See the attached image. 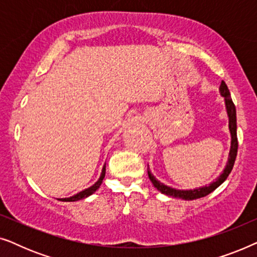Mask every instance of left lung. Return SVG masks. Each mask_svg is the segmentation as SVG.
Returning a JSON list of instances; mask_svg holds the SVG:
<instances>
[{"label":"left lung","mask_w":257,"mask_h":257,"mask_svg":"<svg viewBox=\"0 0 257 257\" xmlns=\"http://www.w3.org/2000/svg\"><path fill=\"white\" fill-rule=\"evenodd\" d=\"M219 91H220L221 96L224 98V105H226L228 120H229V132H230V137H231L229 157H228L226 167H224L222 173L217 177V179H215V181L210 182L209 185L202 186V187L194 188V189H175V188H172V187H170V186L165 185V184H163V182H160L159 180H158V179L152 174V172L150 171L149 165H147V173H149L150 180L152 181L154 187H156L159 192L163 193V194L172 196V198L182 199V200H195V199L203 198V196L208 195L209 193L215 191V189L219 187V186L222 184L224 180H226V179L228 178V175H229V173L231 172V170H233L235 159H236L237 146H238L237 136H236V108H235V105L230 98L229 90H228L226 83H224L223 80L221 82Z\"/></svg>","instance_id":"left-lung-1"}]
</instances>
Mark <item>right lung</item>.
Listing matches in <instances>:
<instances>
[{
  "label": "right lung",
  "instance_id": "1",
  "mask_svg": "<svg viewBox=\"0 0 257 257\" xmlns=\"http://www.w3.org/2000/svg\"><path fill=\"white\" fill-rule=\"evenodd\" d=\"M105 172H106V164L103 166V170H101V173H100V177L98 179L96 184H93L91 187L84 189V191L77 193V194L70 196V198H63V199H58V200H62V201H65V202H73V201H78V200H83L87 198V196L92 195L94 192L97 191L98 188L100 187L101 182H103V179L105 178Z\"/></svg>",
  "mask_w": 257,
  "mask_h": 257
}]
</instances>
